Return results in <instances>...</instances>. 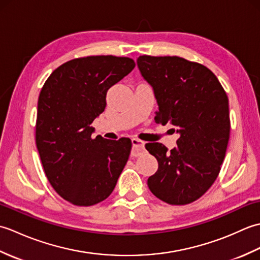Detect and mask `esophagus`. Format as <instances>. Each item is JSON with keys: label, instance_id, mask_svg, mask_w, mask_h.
<instances>
[{"label": "esophagus", "instance_id": "esophagus-1", "mask_svg": "<svg viewBox=\"0 0 260 260\" xmlns=\"http://www.w3.org/2000/svg\"><path fill=\"white\" fill-rule=\"evenodd\" d=\"M132 144H133V150H132V154L133 156H139L145 151V142L140 139H132Z\"/></svg>", "mask_w": 260, "mask_h": 260}]
</instances>
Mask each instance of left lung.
I'll list each match as a JSON object with an SVG mask.
<instances>
[{
    "instance_id": "1",
    "label": "left lung",
    "mask_w": 260,
    "mask_h": 260,
    "mask_svg": "<svg viewBox=\"0 0 260 260\" xmlns=\"http://www.w3.org/2000/svg\"><path fill=\"white\" fill-rule=\"evenodd\" d=\"M137 66L154 89L156 124H171L178 147L161 143L146 150L158 162L147 185L159 200L184 206L198 200L217 180L230 136L228 96L211 70L176 56H140ZM175 132V129H173Z\"/></svg>"
}]
</instances>
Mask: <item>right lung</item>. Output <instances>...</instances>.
Wrapping results in <instances>:
<instances>
[{"label": "right lung", "instance_id": "obj_1", "mask_svg": "<svg viewBox=\"0 0 260 260\" xmlns=\"http://www.w3.org/2000/svg\"><path fill=\"white\" fill-rule=\"evenodd\" d=\"M134 67L127 57L76 58L53 70L41 88L37 148L51 186L75 206L107 199L128 161L132 141L92 139L91 123L106 107L107 90Z\"/></svg>", "mask_w": 260, "mask_h": 260}]
</instances>
